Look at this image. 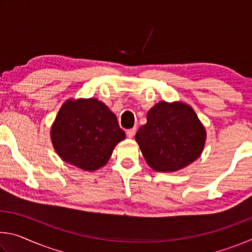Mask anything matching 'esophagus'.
<instances>
[{
	"label": "esophagus",
	"mask_w": 252,
	"mask_h": 252,
	"mask_svg": "<svg viewBox=\"0 0 252 252\" xmlns=\"http://www.w3.org/2000/svg\"><path fill=\"white\" fill-rule=\"evenodd\" d=\"M134 134H135V127H133V129H129V130H126V135H127V138H133L134 136Z\"/></svg>",
	"instance_id": "esophagus-1"
}]
</instances>
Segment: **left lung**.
<instances>
[{"label": "left lung", "instance_id": "obj_1", "mask_svg": "<svg viewBox=\"0 0 252 252\" xmlns=\"http://www.w3.org/2000/svg\"><path fill=\"white\" fill-rule=\"evenodd\" d=\"M207 131L192 106L182 101H160L149 110L135 141L149 167L176 172L201 156Z\"/></svg>", "mask_w": 252, "mask_h": 252}]
</instances>
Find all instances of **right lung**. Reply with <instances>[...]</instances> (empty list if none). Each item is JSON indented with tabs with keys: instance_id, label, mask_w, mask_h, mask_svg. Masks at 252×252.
<instances>
[{
	"instance_id": "obj_1",
	"label": "right lung",
	"mask_w": 252,
	"mask_h": 252,
	"mask_svg": "<svg viewBox=\"0 0 252 252\" xmlns=\"http://www.w3.org/2000/svg\"><path fill=\"white\" fill-rule=\"evenodd\" d=\"M51 141L61 159L84 171L108 163L119 142L126 139L117 116L95 97L67 99L51 126Z\"/></svg>"
}]
</instances>
